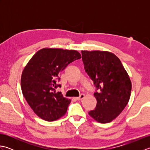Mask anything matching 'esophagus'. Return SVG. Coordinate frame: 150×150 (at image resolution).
I'll return each instance as SVG.
<instances>
[{
  "instance_id": "1",
  "label": "esophagus",
  "mask_w": 150,
  "mask_h": 150,
  "mask_svg": "<svg viewBox=\"0 0 150 150\" xmlns=\"http://www.w3.org/2000/svg\"><path fill=\"white\" fill-rule=\"evenodd\" d=\"M84 98V94H81L80 96L78 97H76V99H77V100H81Z\"/></svg>"
}]
</instances>
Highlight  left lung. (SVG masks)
<instances>
[{
	"mask_svg": "<svg viewBox=\"0 0 150 150\" xmlns=\"http://www.w3.org/2000/svg\"><path fill=\"white\" fill-rule=\"evenodd\" d=\"M81 52L85 71L96 88L94 96L97 106L88 113L98 122H110L128 103L132 91L129 75L120 59L112 53L106 51Z\"/></svg>",
	"mask_w": 150,
	"mask_h": 150,
	"instance_id": "1",
	"label": "left lung"
}]
</instances>
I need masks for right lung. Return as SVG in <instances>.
<instances>
[{
	"label": "right lung",
	"instance_id": "1",
	"mask_svg": "<svg viewBox=\"0 0 150 150\" xmlns=\"http://www.w3.org/2000/svg\"><path fill=\"white\" fill-rule=\"evenodd\" d=\"M81 58L76 50L43 48L35 54L21 76V89L31 109L41 119L52 122L64 115L71 100L56 92L59 74L69 64Z\"/></svg>",
	"mask_w": 150,
	"mask_h": 150
}]
</instances>
